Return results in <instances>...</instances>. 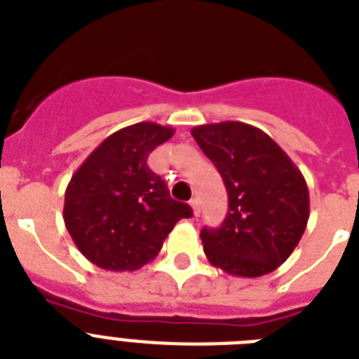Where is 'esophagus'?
Returning a JSON list of instances; mask_svg holds the SVG:
<instances>
[{
  "mask_svg": "<svg viewBox=\"0 0 359 359\" xmlns=\"http://www.w3.org/2000/svg\"><path fill=\"white\" fill-rule=\"evenodd\" d=\"M189 203H191L192 212H194V216L200 215V200H198V198H192V200L189 201Z\"/></svg>",
  "mask_w": 359,
  "mask_h": 359,
  "instance_id": "1",
  "label": "esophagus"
}]
</instances>
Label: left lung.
<instances>
[{
  "label": "left lung",
  "instance_id": "left-lung-1",
  "mask_svg": "<svg viewBox=\"0 0 359 359\" xmlns=\"http://www.w3.org/2000/svg\"><path fill=\"white\" fill-rule=\"evenodd\" d=\"M192 137L215 163L229 196L218 229H201L205 257L235 277H262L288 259L306 229L304 176L268 133L226 121L201 124Z\"/></svg>",
  "mask_w": 359,
  "mask_h": 359
}]
</instances>
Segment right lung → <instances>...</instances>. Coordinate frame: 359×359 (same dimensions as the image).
Masks as SVG:
<instances>
[{"label":"right lung","mask_w":359,"mask_h":359,"mask_svg":"<svg viewBox=\"0 0 359 359\" xmlns=\"http://www.w3.org/2000/svg\"><path fill=\"white\" fill-rule=\"evenodd\" d=\"M174 128L137 123L106 137L76 168L66 189L64 222L86 259L109 271H135L154 260L187 203L148 167L154 148Z\"/></svg>","instance_id":"add662e5"}]
</instances>
